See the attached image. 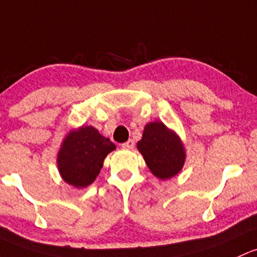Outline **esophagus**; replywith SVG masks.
<instances>
[{
  "label": "esophagus",
  "instance_id": "obj_1",
  "mask_svg": "<svg viewBox=\"0 0 257 257\" xmlns=\"http://www.w3.org/2000/svg\"><path fill=\"white\" fill-rule=\"evenodd\" d=\"M134 145H135V144H134L133 140H132V139H129L128 142L123 143L122 145H120V146H122L123 149H126V150H132V149H134Z\"/></svg>",
  "mask_w": 257,
  "mask_h": 257
}]
</instances>
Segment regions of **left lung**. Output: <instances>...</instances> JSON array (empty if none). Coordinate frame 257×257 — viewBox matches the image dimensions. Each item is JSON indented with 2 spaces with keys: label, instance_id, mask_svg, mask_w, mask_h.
I'll return each mask as SVG.
<instances>
[{
  "label": "left lung",
  "instance_id": "8db88e82",
  "mask_svg": "<svg viewBox=\"0 0 257 257\" xmlns=\"http://www.w3.org/2000/svg\"><path fill=\"white\" fill-rule=\"evenodd\" d=\"M137 148L151 173L162 180L177 176L184 166L185 149L182 140L162 122L146 124Z\"/></svg>",
  "mask_w": 257,
  "mask_h": 257
}]
</instances>
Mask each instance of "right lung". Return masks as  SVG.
I'll return each mask as SVG.
<instances>
[{"mask_svg":"<svg viewBox=\"0 0 257 257\" xmlns=\"http://www.w3.org/2000/svg\"><path fill=\"white\" fill-rule=\"evenodd\" d=\"M114 149V144L94 126L83 125L70 131L57 155L61 177L75 188L87 187L96 179L103 160Z\"/></svg>","mask_w":257,"mask_h":257,"instance_id":"add662e5","label":"right lung"}]
</instances>
